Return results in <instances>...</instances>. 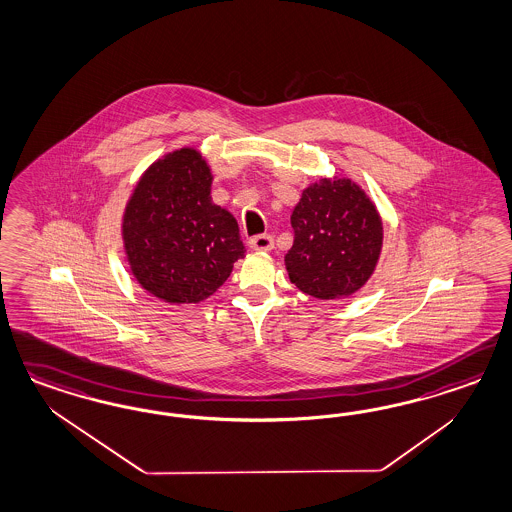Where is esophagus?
<instances>
[{
	"label": "esophagus",
	"instance_id": "obj_1",
	"mask_svg": "<svg viewBox=\"0 0 512 512\" xmlns=\"http://www.w3.org/2000/svg\"><path fill=\"white\" fill-rule=\"evenodd\" d=\"M248 245L250 248H254V250H262V252H269V250H273L275 247V241H273V237L271 235H256V237H252L250 241H248Z\"/></svg>",
	"mask_w": 512,
	"mask_h": 512
}]
</instances>
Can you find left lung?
Masks as SVG:
<instances>
[{
    "instance_id": "1",
    "label": "left lung",
    "mask_w": 512,
    "mask_h": 512,
    "mask_svg": "<svg viewBox=\"0 0 512 512\" xmlns=\"http://www.w3.org/2000/svg\"><path fill=\"white\" fill-rule=\"evenodd\" d=\"M290 220L294 245L284 264L301 292L341 299L369 281L382 250V220L356 182L333 177L309 184Z\"/></svg>"
}]
</instances>
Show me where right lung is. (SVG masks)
Instances as JSON below:
<instances>
[{
  "label": "right lung",
  "instance_id": "right-lung-1",
  "mask_svg": "<svg viewBox=\"0 0 512 512\" xmlns=\"http://www.w3.org/2000/svg\"><path fill=\"white\" fill-rule=\"evenodd\" d=\"M211 184V167L198 150H173L141 175L124 209L133 277L165 303L213 296L245 256L237 220L213 203Z\"/></svg>",
  "mask_w": 512,
  "mask_h": 512
}]
</instances>
